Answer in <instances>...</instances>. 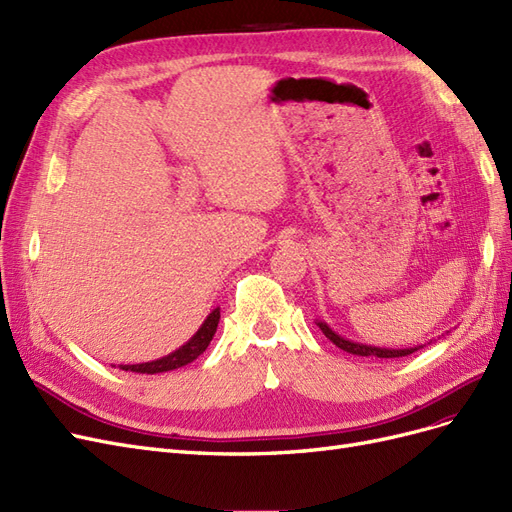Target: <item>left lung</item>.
<instances>
[{
  "label": "left lung",
  "instance_id": "1",
  "mask_svg": "<svg viewBox=\"0 0 512 512\" xmlns=\"http://www.w3.org/2000/svg\"><path fill=\"white\" fill-rule=\"evenodd\" d=\"M316 324L320 327V331H322L324 335H327L337 348H342L344 352H350V354H356V356H376V359H399V356H408V354H412V352H416V350H421L423 346L436 342V339H429L427 344H416V346H408V348H384V346L354 342V339H348V337H344V335H339V333H335V331L329 327L327 322L320 320V318H316ZM446 333H448V331H446Z\"/></svg>",
  "mask_w": 512,
  "mask_h": 512
}]
</instances>
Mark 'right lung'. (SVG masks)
Wrapping results in <instances>:
<instances>
[{
    "label": "right lung",
    "mask_w": 512,
    "mask_h": 512,
    "mask_svg": "<svg viewBox=\"0 0 512 512\" xmlns=\"http://www.w3.org/2000/svg\"><path fill=\"white\" fill-rule=\"evenodd\" d=\"M218 322H220V307H215V309H211V314L203 320V324H200L198 331L177 350H173L166 356H160V359H156V361L136 363V365H119V369L153 376V374H164V371H173V369L188 365V363L196 361L198 356L207 350L215 331H218Z\"/></svg>",
    "instance_id": "add662e5"
}]
</instances>
